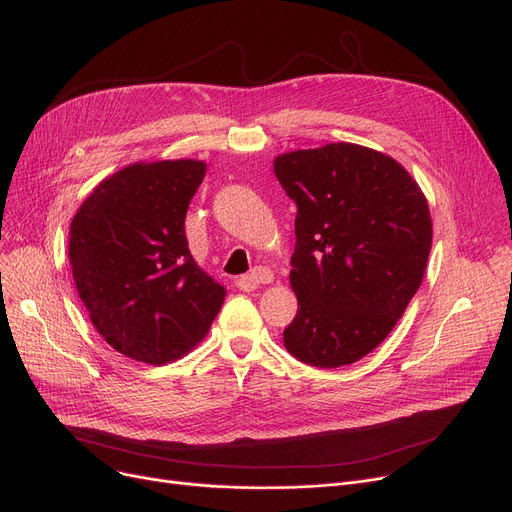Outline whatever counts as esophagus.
<instances>
[{
    "mask_svg": "<svg viewBox=\"0 0 512 512\" xmlns=\"http://www.w3.org/2000/svg\"><path fill=\"white\" fill-rule=\"evenodd\" d=\"M272 282H274V272L270 270V267L259 265V267H255V270H253L251 274L242 276V278L238 280V286H240L242 290H253V288H257V286H261V284H272Z\"/></svg>",
    "mask_w": 512,
    "mask_h": 512,
    "instance_id": "1",
    "label": "esophagus"
}]
</instances>
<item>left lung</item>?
Wrapping results in <instances>:
<instances>
[{"label": "left lung", "instance_id": "8db88e82", "mask_svg": "<svg viewBox=\"0 0 512 512\" xmlns=\"http://www.w3.org/2000/svg\"><path fill=\"white\" fill-rule=\"evenodd\" d=\"M297 203L290 286L299 311L284 346L332 369L384 342L421 286L432 249L427 199L392 157L353 143L278 155Z\"/></svg>", "mask_w": 512, "mask_h": 512}]
</instances>
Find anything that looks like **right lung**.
Instances as JSON below:
<instances>
[{"instance_id": "right-lung-1", "label": "right lung", "mask_w": 512, "mask_h": 512, "mask_svg": "<svg viewBox=\"0 0 512 512\" xmlns=\"http://www.w3.org/2000/svg\"><path fill=\"white\" fill-rule=\"evenodd\" d=\"M207 166L195 159L132 164L101 180L70 224L78 297L103 340L151 365L205 338L226 290L195 263L184 232Z\"/></svg>"}]
</instances>
